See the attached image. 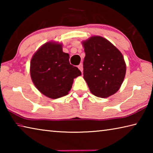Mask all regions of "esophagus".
<instances>
[{
  "mask_svg": "<svg viewBox=\"0 0 153 153\" xmlns=\"http://www.w3.org/2000/svg\"><path fill=\"white\" fill-rule=\"evenodd\" d=\"M78 68L80 71H81V72L83 71V65L82 63H80L79 65H78Z\"/></svg>",
  "mask_w": 153,
  "mask_h": 153,
  "instance_id": "obj_1",
  "label": "esophagus"
}]
</instances>
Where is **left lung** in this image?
Here are the masks:
<instances>
[{"label":"left lung","mask_w":153,"mask_h":153,"mask_svg":"<svg viewBox=\"0 0 153 153\" xmlns=\"http://www.w3.org/2000/svg\"><path fill=\"white\" fill-rule=\"evenodd\" d=\"M86 56L84 78L92 94L107 98L117 92L122 84L126 65L121 52L101 36H92L82 42Z\"/></svg>","instance_id":"1"}]
</instances>
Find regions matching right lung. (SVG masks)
<instances>
[{
    "label": "right lung",
    "mask_w": 153,
    "mask_h": 153,
    "mask_svg": "<svg viewBox=\"0 0 153 153\" xmlns=\"http://www.w3.org/2000/svg\"><path fill=\"white\" fill-rule=\"evenodd\" d=\"M68 53L63 52L62 45L48 42L33 55L30 76L35 86L48 98H60L70 91L74 79L81 76L78 68L70 64Z\"/></svg>",
    "instance_id": "right-lung-1"
}]
</instances>
